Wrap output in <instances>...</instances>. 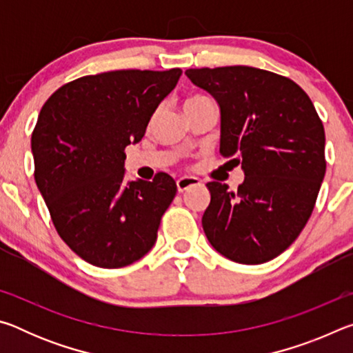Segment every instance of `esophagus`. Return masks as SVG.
Returning <instances> with one entry per match:
<instances>
[{
  "label": "esophagus",
  "mask_w": 353,
  "mask_h": 353,
  "mask_svg": "<svg viewBox=\"0 0 353 353\" xmlns=\"http://www.w3.org/2000/svg\"><path fill=\"white\" fill-rule=\"evenodd\" d=\"M176 183H177L179 193H183V191H187L191 187H198V185H201V181L198 177H193V176H183L179 179Z\"/></svg>",
  "instance_id": "obj_1"
}]
</instances>
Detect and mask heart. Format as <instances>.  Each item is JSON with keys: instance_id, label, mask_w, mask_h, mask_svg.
<instances>
[{"instance_id": "heart-1", "label": "heart", "mask_w": 353, "mask_h": 353, "mask_svg": "<svg viewBox=\"0 0 353 353\" xmlns=\"http://www.w3.org/2000/svg\"><path fill=\"white\" fill-rule=\"evenodd\" d=\"M204 99H207V98H202V97H193V98H190V99L185 101V104H191V103H199V101H204Z\"/></svg>"}]
</instances>
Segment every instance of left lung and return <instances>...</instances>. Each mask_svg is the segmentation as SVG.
Here are the masks:
<instances>
[{
	"label": "left lung",
	"mask_w": 353,
	"mask_h": 353,
	"mask_svg": "<svg viewBox=\"0 0 353 353\" xmlns=\"http://www.w3.org/2000/svg\"><path fill=\"white\" fill-rule=\"evenodd\" d=\"M185 74L218 103L219 152L244 172L235 191L207 183V240L243 265L276 259L305 227L325 176V134L312 99L288 77L243 65Z\"/></svg>",
	"instance_id": "obj_1"
}]
</instances>
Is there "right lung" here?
<instances>
[{
    "label": "right lung",
    "mask_w": 353,
    "mask_h": 353,
    "mask_svg": "<svg viewBox=\"0 0 353 353\" xmlns=\"http://www.w3.org/2000/svg\"><path fill=\"white\" fill-rule=\"evenodd\" d=\"M182 70H118L65 83L41 107L31 139L35 183L57 234L93 266L115 270L152 249L176 182L124 179L139 143Z\"/></svg>",
    "instance_id": "add662e5"
}]
</instances>
